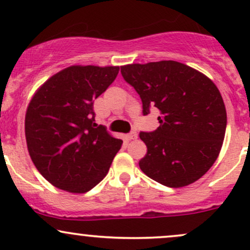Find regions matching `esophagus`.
<instances>
[{
  "instance_id": "34e87169",
  "label": "esophagus",
  "mask_w": 250,
  "mask_h": 250,
  "mask_svg": "<svg viewBox=\"0 0 250 250\" xmlns=\"http://www.w3.org/2000/svg\"><path fill=\"white\" fill-rule=\"evenodd\" d=\"M127 139L128 140H136L137 139V133L136 131H131L127 135Z\"/></svg>"
}]
</instances>
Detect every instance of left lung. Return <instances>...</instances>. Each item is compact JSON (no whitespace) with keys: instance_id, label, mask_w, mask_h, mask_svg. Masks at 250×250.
<instances>
[{"instance_id":"1","label":"left lung","mask_w":250,"mask_h":250,"mask_svg":"<svg viewBox=\"0 0 250 250\" xmlns=\"http://www.w3.org/2000/svg\"><path fill=\"white\" fill-rule=\"evenodd\" d=\"M121 74L142 101L159 109V128L140 133L147 154L139 166L170 188L191 185L210 169L226 134L227 113L220 90L201 71L176 61L122 65Z\"/></svg>"}]
</instances>
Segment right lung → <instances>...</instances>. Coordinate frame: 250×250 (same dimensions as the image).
Instances as JSON below:
<instances>
[{
    "label": "right lung",
    "mask_w": 250,
    "mask_h": 250,
    "mask_svg": "<svg viewBox=\"0 0 250 250\" xmlns=\"http://www.w3.org/2000/svg\"><path fill=\"white\" fill-rule=\"evenodd\" d=\"M120 67L70 65L35 91L24 133L30 159L54 187L87 193L108 173L122 140L95 123L94 100L104 93Z\"/></svg>",
    "instance_id": "obj_1"
}]
</instances>
